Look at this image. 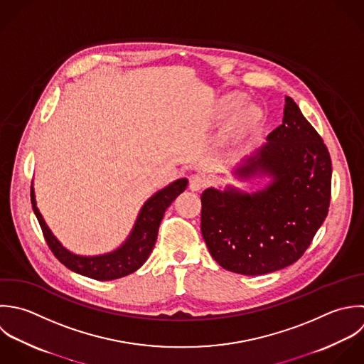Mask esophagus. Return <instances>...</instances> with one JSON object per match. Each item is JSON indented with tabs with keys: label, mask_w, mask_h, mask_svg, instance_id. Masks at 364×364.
<instances>
[{
	"label": "esophagus",
	"mask_w": 364,
	"mask_h": 364,
	"mask_svg": "<svg viewBox=\"0 0 364 364\" xmlns=\"http://www.w3.org/2000/svg\"><path fill=\"white\" fill-rule=\"evenodd\" d=\"M205 186V178L200 174H193L190 176V181H188V187L191 191H200L203 187Z\"/></svg>",
	"instance_id": "34e87169"
}]
</instances>
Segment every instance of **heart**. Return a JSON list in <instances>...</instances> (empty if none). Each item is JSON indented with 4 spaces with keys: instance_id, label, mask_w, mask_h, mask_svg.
Listing matches in <instances>:
<instances>
[{
    "instance_id": "b5f03b06",
    "label": "heart",
    "mask_w": 364,
    "mask_h": 364,
    "mask_svg": "<svg viewBox=\"0 0 364 364\" xmlns=\"http://www.w3.org/2000/svg\"><path fill=\"white\" fill-rule=\"evenodd\" d=\"M244 96L241 93L232 92L225 93L218 97L214 116L218 120L230 118L231 137L235 140H244L258 134L265 124V113L255 103H243Z\"/></svg>"
}]
</instances>
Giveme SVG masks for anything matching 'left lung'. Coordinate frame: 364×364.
Returning a JSON list of instances; mask_svg holds the SVG:
<instances>
[{
    "label": "left lung",
    "mask_w": 364,
    "mask_h": 364,
    "mask_svg": "<svg viewBox=\"0 0 364 364\" xmlns=\"http://www.w3.org/2000/svg\"><path fill=\"white\" fill-rule=\"evenodd\" d=\"M234 184L201 194V234L211 257L241 275H264L296 262L323 224L331 203L332 161L299 106L285 97L282 124L231 171Z\"/></svg>",
    "instance_id": "8db88e82"
}]
</instances>
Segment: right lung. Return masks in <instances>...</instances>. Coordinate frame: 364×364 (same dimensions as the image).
Masks as SVG:
<instances>
[{"label": "right lung", "instance_id": "1", "mask_svg": "<svg viewBox=\"0 0 364 364\" xmlns=\"http://www.w3.org/2000/svg\"><path fill=\"white\" fill-rule=\"evenodd\" d=\"M187 178H178L156 191L141 205L127 238L113 251L97 255H79L62 245L36 207L33 183L31 186V203L50 251L66 268L96 281H112L133 274L147 261L157 241L164 211L187 188Z\"/></svg>", "mask_w": 364, "mask_h": 364}]
</instances>
